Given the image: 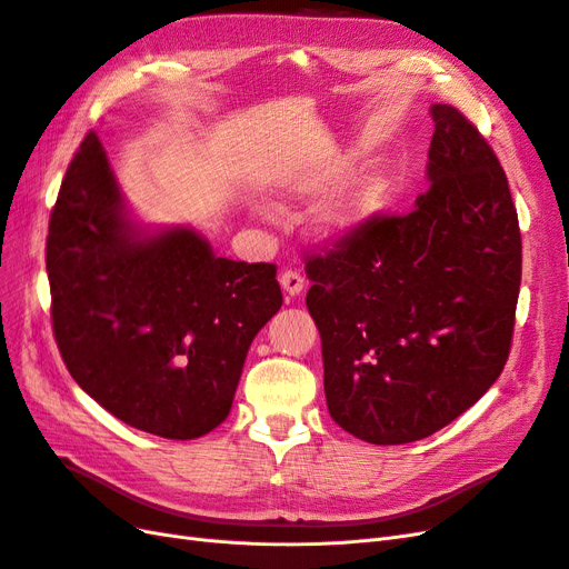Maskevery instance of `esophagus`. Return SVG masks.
<instances>
[{
    "label": "esophagus",
    "mask_w": 569,
    "mask_h": 569,
    "mask_svg": "<svg viewBox=\"0 0 569 569\" xmlns=\"http://www.w3.org/2000/svg\"><path fill=\"white\" fill-rule=\"evenodd\" d=\"M280 284H282V289L287 291L289 297H299L301 291L306 289L303 274H301V272H297V270H284V272L280 274Z\"/></svg>",
    "instance_id": "obj_1"
}]
</instances>
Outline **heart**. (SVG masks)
Here are the masks:
<instances>
[{"label": "heart", "instance_id": "heart-1", "mask_svg": "<svg viewBox=\"0 0 569 569\" xmlns=\"http://www.w3.org/2000/svg\"><path fill=\"white\" fill-rule=\"evenodd\" d=\"M322 182L320 176L306 178L297 184L299 192H311ZM377 199H380V180L375 176H358L349 184L327 199L316 211V232L325 239H347L363 228L370 218Z\"/></svg>", "mask_w": 569, "mask_h": 569}]
</instances>
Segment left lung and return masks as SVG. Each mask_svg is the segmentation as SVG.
<instances>
[{"instance_id": "obj_1", "label": "left lung", "mask_w": 569, "mask_h": 569, "mask_svg": "<svg viewBox=\"0 0 569 569\" xmlns=\"http://www.w3.org/2000/svg\"><path fill=\"white\" fill-rule=\"evenodd\" d=\"M429 189L306 256L332 420L377 446L418 441L503 372L522 280L508 178L472 120L435 104Z\"/></svg>"}]
</instances>
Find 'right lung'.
Listing matches in <instances>:
<instances>
[{
  "label": "right lung",
  "instance_id": "1",
  "mask_svg": "<svg viewBox=\"0 0 569 569\" xmlns=\"http://www.w3.org/2000/svg\"><path fill=\"white\" fill-rule=\"evenodd\" d=\"M47 274L51 330L80 389L178 441L228 418L251 341L282 306L274 263L216 256L187 228L140 237L94 132L51 209Z\"/></svg>",
  "mask_w": 569,
  "mask_h": 569
}]
</instances>
